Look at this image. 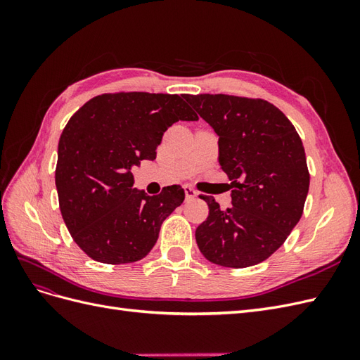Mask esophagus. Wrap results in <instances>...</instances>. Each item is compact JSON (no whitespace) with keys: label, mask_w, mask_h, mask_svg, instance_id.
Wrapping results in <instances>:
<instances>
[{"label":"esophagus","mask_w":360,"mask_h":360,"mask_svg":"<svg viewBox=\"0 0 360 360\" xmlns=\"http://www.w3.org/2000/svg\"><path fill=\"white\" fill-rule=\"evenodd\" d=\"M184 195H186V200H193L198 195V192L191 186H184Z\"/></svg>","instance_id":"34e87169"}]
</instances>
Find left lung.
Instances as JSON below:
<instances>
[{"mask_svg":"<svg viewBox=\"0 0 360 360\" xmlns=\"http://www.w3.org/2000/svg\"><path fill=\"white\" fill-rule=\"evenodd\" d=\"M219 136V165L231 180V207L202 197L209 217L195 231L201 254L242 269L269 258L303 213L309 189L304 148L275 105L226 94L183 96Z\"/></svg>","mask_w":360,"mask_h":360,"instance_id":"1","label":"left lung"}]
</instances>
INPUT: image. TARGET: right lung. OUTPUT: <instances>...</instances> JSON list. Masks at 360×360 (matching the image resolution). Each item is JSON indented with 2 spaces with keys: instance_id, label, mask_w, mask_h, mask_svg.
Returning a JSON list of instances; mask_svg holds the SVG:
<instances>
[{
  "instance_id": "add662e5",
  "label": "right lung",
  "mask_w": 360,
  "mask_h": 360,
  "mask_svg": "<svg viewBox=\"0 0 360 360\" xmlns=\"http://www.w3.org/2000/svg\"><path fill=\"white\" fill-rule=\"evenodd\" d=\"M198 115L177 94L96 96L75 112L58 143L56 184L73 240L90 258L126 264L144 258L184 191L163 188L148 197L134 188L132 168L155 160L162 135Z\"/></svg>"
}]
</instances>
